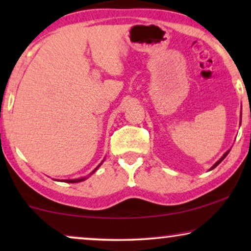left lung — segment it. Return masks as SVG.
Masks as SVG:
<instances>
[{"label": "left lung", "instance_id": "8db88e82", "mask_svg": "<svg viewBox=\"0 0 251 251\" xmlns=\"http://www.w3.org/2000/svg\"><path fill=\"white\" fill-rule=\"evenodd\" d=\"M240 125H241V122H240ZM229 151H231V150H228V151H227V152H225V154H224V155H223V156L221 157V159H219V160L217 161V162H216V163L214 164V166H212V167L210 168V170H212V169H214V168H216V167H217V166H218V164H219V163H221V162H222V161H223V160H224L226 156H227V154L229 153Z\"/></svg>", "mask_w": 251, "mask_h": 251}]
</instances>
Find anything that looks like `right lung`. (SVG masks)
I'll list each match as a JSON object with an SVG mask.
<instances>
[{
	"mask_svg": "<svg viewBox=\"0 0 251 251\" xmlns=\"http://www.w3.org/2000/svg\"><path fill=\"white\" fill-rule=\"evenodd\" d=\"M101 163H102V162H101ZM101 163H100V164H101ZM100 164H99V166H98L97 168H96V169H95L94 171H92V173H90V175H92V174H94V173H95V171H96V170H97L99 167H100ZM90 175H89V176H90ZM89 176H88V177H89ZM88 177H83V178H77V179H66V180H64V181H66V183H80V181H83V180H85V179H87V178H88Z\"/></svg>",
	"mask_w": 251,
	"mask_h": 251,
	"instance_id": "right-lung-1",
	"label": "right lung"
}]
</instances>
